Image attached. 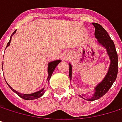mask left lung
<instances>
[{"mask_svg": "<svg viewBox=\"0 0 122 122\" xmlns=\"http://www.w3.org/2000/svg\"><path fill=\"white\" fill-rule=\"evenodd\" d=\"M92 24L95 28V37L97 39V43L104 46L107 50V53L110 57V65L108 72L105 78L95 87V91L92 97L85 99L83 97L84 96L83 95H80L81 97L88 101L98 100L105 94H106L115 81L118 73V56L114 41L111 39L109 35L107 34V32L100 25L95 22H92ZM69 77L71 80L72 78V66L71 63L69 64Z\"/></svg>", "mask_w": 122, "mask_h": 122, "instance_id": "obj_1", "label": "left lung"}]
</instances>
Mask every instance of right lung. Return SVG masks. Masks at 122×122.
Wrapping results in <instances>:
<instances>
[{"label": "right lung", "mask_w": 122, "mask_h": 122, "mask_svg": "<svg viewBox=\"0 0 122 122\" xmlns=\"http://www.w3.org/2000/svg\"><path fill=\"white\" fill-rule=\"evenodd\" d=\"M16 32V30L13 32L12 34V35H11V37H10V41H8V43L7 44V46H6V47H8V46H10V41H11V38H12V36ZM61 62V60H56V61H51V62H49V64H48V78H47V81H49V79H50V78L51 77V75H52V73H53V72H54V69H55V68L57 66V65L59 63ZM8 84V83H7ZM8 85L10 87V88L12 90V91L14 92H15L18 96H20V97H22V99H24V100H35V99H37V98H39V97H41L43 95H44V93L45 92V90H44V88H42L41 90H39V91H37L36 92H34V93H32V94H22V93H20V92H18L17 91H16V90H15L12 87H11L10 85L8 84Z\"/></svg>", "instance_id": "add662e5"}]
</instances>
